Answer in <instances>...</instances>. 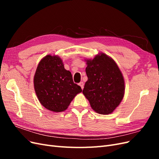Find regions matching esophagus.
Wrapping results in <instances>:
<instances>
[{
	"label": "esophagus",
	"instance_id": "1",
	"mask_svg": "<svg viewBox=\"0 0 159 159\" xmlns=\"http://www.w3.org/2000/svg\"><path fill=\"white\" fill-rule=\"evenodd\" d=\"M79 85H80V87L81 88V89H84V82L83 81H81L80 83H79Z\"/></svg>",
	"mask_w": 159,
	"mask_h": 159
}]
</instances>
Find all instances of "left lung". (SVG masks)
<instances>
[{
  "mask_svg": "<svg viewBox=\"0 0 159 159\" xmlns=\"http://www.w3.org/2000/svg\"><path fill=\"white\" fill-rule=\"evenodd\" d=\"M88 76L83 93L95 112L111 113L122 101L125 92L123 77L115 61L100 54L87 60Z\"/></svg>",
  "mask_w": 159,
  "mask_h": 159,
  "instance_id": "1",
  "label": "left lung"
}]
</instances>
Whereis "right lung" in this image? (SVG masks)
Returning a JSON list of instances; mask_svg holds the SVG:
<instances>
[{"label": "right lung", "mask_w": 159, "mask_h": 159, "mask_svg": "<svg viewBox=\"0 0 159 159\" xmlns=\"http://www.w3.org/2000/svg\"><path fill=\"white\" fill-rule=\"evenodd\" d=\"M38 100L47 109L54 112L65 111L75 96L81 92L74 83L72 75L66 70L57 56L47 55L38 64L34 78Z\"/></svg>", "instance_id": "obj_1"}]
</instances>
